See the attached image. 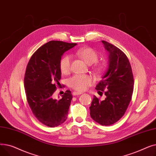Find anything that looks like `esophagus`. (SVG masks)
I'll list each match as a JSON object with an SVG mask.
<instances>
[{
	"instance_id": "esophagus-1",
	"label": "esophagus",
	"mask_w": 156,
	"mask_h": 156,
	"mask_svg": "<svg viewBox=\"0 0 156 156\" xmlns=\"http://www.w3.org/2000/svg\"><path fill=\"white\" fill-rule=\"evenodd\" d=\"M83 93H81V92H73V95H81V94H82Z\"/></svg>"
}]
</instances>
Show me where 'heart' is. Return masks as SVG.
Returning <instances> with one entry per match:
<instances>
[{"mask_svg": "<svg viewBox=\"0 0 156 156\" xmlns=\"http://www.w3.org/2000/svg\"><path fill=\"white\" fill-rule=\"evenodd\" d=\"M76 55L88 64L95 63L99 55L97 52L90 47H82L76 51ZM71 56L65 55L63 56L59 62V68L62 73L67 74L71 71ZM105 65L104 62L96 63L94 66V69L97 72H102L105 69ZM94 78L90 75H75L68 80V84L70 87L78 92L85 91L94 83Z\"/></svg>", "mask_w": 156, "mask_h": 156, "instance_id": "1", "label": "heart"}]
</instances>
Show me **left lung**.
Here are the masks:
<instances>
[{
  "label": "left lung",
  "instance_id": "obj_1",
  "mask_svg": "<svg viewBox=\"0 0 156 156\" xmlns=\"http://www.w3.org/2000/svg\"><path fill=\"white\" fill-rule=\"evenodd\" d=\"M102 42L109 54V66L95 89L102 95L104 92L105 99L100 101L94 96L90 112L98 123L109 126L119 121L126 111L133 95L134 78L126 54L108 42Z\"/></svg>",
  "mask_w": 156,
  "mask_h": 156
}]
</instances>
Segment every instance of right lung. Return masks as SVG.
<instances>
[{"label":"right lung","mask_w":156,"mask_h":156,"mask_svg":"<svg viewBox=\"0 0 156 156\" xmlns=\"http://www.w3.org/2000/svg\"><path fill=\"white\" fill-rule=\"evenodd\" d=\"M76 45L50 41L37 49L27 64L24 78L27 102L35 117L45 126H57L67 119L71 91H66L59 100L54 99L53 94L61 78V57Z\"/></svg>","instance_id":"obj_1"}]
</instances>
